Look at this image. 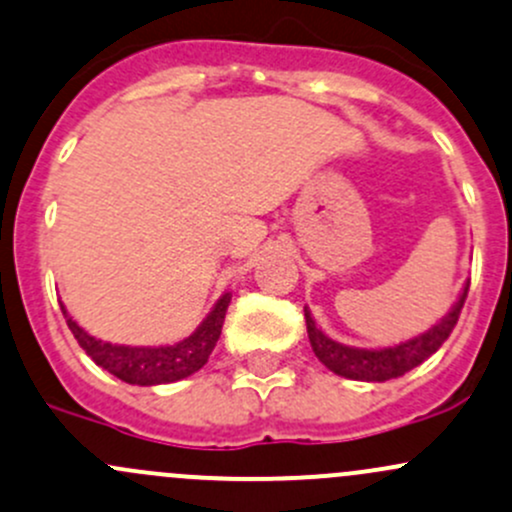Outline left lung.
Instances as JSON below:
<instances>
[{
	"label": "left lung",
	"mask_w": 512,
	"mask_h": 512,
	"mask_svg": "<svg viewBox=\"0 0 512 512\" xmlns=\"http://www.w3.org/2000/svg\"><path fill=\"white\" fill-rule=\"evenodd\" d=\"M466 294H469V284L461 292L459 301L451 306L449 314L439 321L437 326L429 328L422 336L410 338V341L400 343V346L380 348V351H368V348H353L343 346V343L328 338L316 321L311 319V311L304 309L306 316V331H309L311 348H314L316 358L326 365L331 373L341 375V378L363 380V383H385V380L400 378V375L410 373L412 368L422 365L432 353H437L441 343L449 338L454 331L456 321H459L461 309H464Z\"/></svg>",
	"instance_id": "left-lung-1"
}]
</instances>
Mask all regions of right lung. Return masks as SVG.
Listing matches in <instances>:
<instances>
[{
	"mask_svg": "<svg viewBox=\"0 0 512 512\" xmlns=\"http://www.w3.org/2000/svg\"><path fill=\"white\" fill-rule=\"evenodd\" d=\"M230 294L225 292L213 306L211 314L203 319V324L184 338V341L174 343V346H159V348H132V346H115V343H105L85 333L75 321L68 316L66 306L61 304L66 324L73 331L75 341L80 343L85 353L100 365L102 370L120 378L122 383L129 385H164L184 380L201 370L208 363V355L213 353L215 343H218L220 331H223L225 311H228Z\"/></svg>",
	"mask_w": 512,
	"mask_h": 512,
	"instance_id": "1",
	"label": "right lung"
}]
</instances>
